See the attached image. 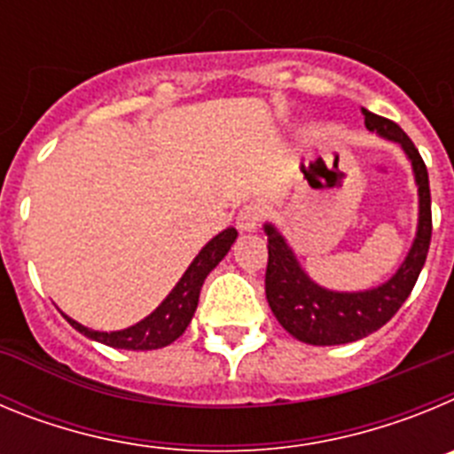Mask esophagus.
Here are the masks:
<instances>
[{"label": "esophagus", "mask_w": 454, "mask_h": 454, "mask_svg": "<svg viewBox=\"0 0 454 454\" xmlns=\"http://www.w3.org/2000/svg\"><path fill=\"white\" fill-rule=\"evenodd\" d=\"M263 215H266V211H263L262 204L250 202L239 211V215H236V224H239V230L243 231H254L256 227L262 224Z\"/></svg>", "instance_id": "obj_1"}]
</instances>
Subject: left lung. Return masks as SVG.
<instances>
[{
	"label": "left lung",
	"mask_w": 454,
	"mask_h": 454,
	"mask_svg": "<svg viewBox=\"0 0 454 454\" xmlns=\"http://www.w3.org/2000/svg\"><path fill=\"white\" fill-rule=\"evenodd\" d=\"M366 129L393 140L407 154L419 186V227L404 262L391 279L366 291H332L316 284L300 266L298 256L272 223L268 236L266 298L284 330L309 346H340L377 332L395 316L414 288L427 259L432 239V200L427 168L409 136L391 120L364 108Z\"/></svg>",
	"instance_id": "8db88e82"
}]
</instances>
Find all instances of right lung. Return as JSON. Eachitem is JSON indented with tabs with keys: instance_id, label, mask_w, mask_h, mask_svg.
<instances>
[{
	"instance_id": "add662e5",
	"label": "right lung",
	"mask_w": 454,
	"mask_h": 454,
	"mask_svg": "<svg viewBox=\"0 0 454 454\" xmlns=\"http://www.w3.org/2000/svg\"><path fill=\"white\" fill-rule=\"evenodd\" d=\"M236 236H239V231L234 227H227L208 240L207 246L200 250V254L192 259L191 266L186 268L182 279L168 293V298L150 316H145L131 327H124L118 332H98L66 316L67 323L88 339L104 343L108 348H118V350H159V348L170 346L172 340H177L191 325L195 309H198L204 279L231 250Z\"/></svg>"
}]
</instances>
